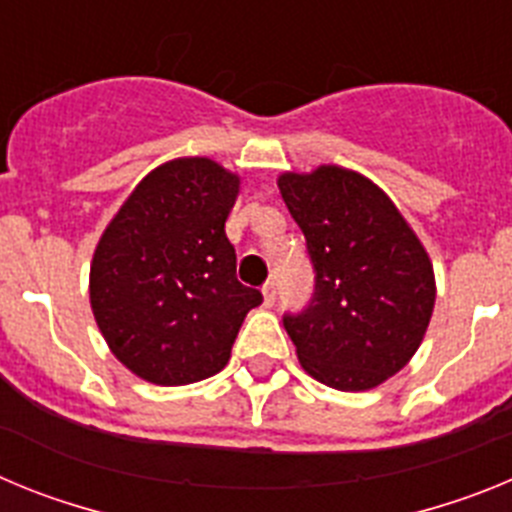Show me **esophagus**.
Wrapping results in <instances>:
<instances>
[{"instance_id": "esophagus-1", "label": "esophagus", "mask_w": 512, "mask_h": 512, "mask_svg": "<svg viewBox=\"0 0 512 512\" xmlns=\"http://www.w3.org/2000/svg\"><path fill=\"white\" fill-rule=\"evenodd\" d=\"M261 295H264V305L271 307L277 302V284L274 282H266L264 289H261Z\"/></svg>"}]
</instances>
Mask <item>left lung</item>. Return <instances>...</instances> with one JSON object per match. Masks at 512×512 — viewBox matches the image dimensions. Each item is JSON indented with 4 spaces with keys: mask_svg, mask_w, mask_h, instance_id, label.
Returning a JSON list of instances; mask_svg holds the SVG:
<instances>
[{
    "mask_svg": "<svg viewBox=\"0 0 512 512\" xmlns=\"http://www.w3.org/2000/svg\"><path fill=\"white\" fill-rule=\"evenodd\" d=\"M277 187L315 266L310 307L284 318L300 366L333 390H374L423 343L436 305L431 256L387 192L359 171H282Z\"/></svg>",
    "mask_w": 512,
    "mask_h": 512,
    "instance_id": "obj_1",
    "label": "left lung"
}]
</instances>
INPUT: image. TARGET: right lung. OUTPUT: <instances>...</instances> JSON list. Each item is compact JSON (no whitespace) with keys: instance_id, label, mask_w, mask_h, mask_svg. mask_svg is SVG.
Segmentation results:
<instances>
[{"instance_id":"right-lung-1","label":"right lung","mask_w":512,"mask_h":512,"mask_svg":"<svg viewBox=\"0 0 512 512\" xmlns=\"http://www.w3.org/2000/svg\"><path fill=\"white\" fill-rule=\"evenodd\" d=\"M241 176L207 156L148 171L99 235L89 302L112 356L135 377L179 387L212 377L259 289L235 279L225 223Z\"/></svg>"}]
</instances>
